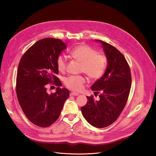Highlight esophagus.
I'll return each instance as SVG.
<instances>
[{
    "mask_svg": "<svg viewBox=\"0 0 156 156\" xmlns=\"http://www.w3.org/2000/svg\"><path fill=\"white\" fill-rule=\"evenodd\" d=\"M70 96H78L79 93H75V92H72V93H70Z\"/></svg>",
    "mask_w": 156,
    "mask_h": 156,
    "instance_id": "obj_1",
    "label": "esophagus"
}]
</instances>
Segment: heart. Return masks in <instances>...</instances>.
I'll return each instance as SVG.
<instances>
[{
  "mask_svg": "<svg viewBox=\"0 0 156 156\" xmlns=\"http://www.w3.org/2000/svg\"><path fill=\"white\" fill-rule=\"evenodd\" d=\"M70 55L81 63V71L93 80L101 79L107 67V58L101 54H98L94 49L86 44H80L70 51ZM58 71L63 72L66 68V62L63 56H58L56 59ZM64 83L70 90L79 91L83 88L86 79L80 76H71L65 78Z\"/></svg>",
  "mask_w": 156,
  "mask_h": 156,
  "instance_id": "1",
  "label": "heart"
}]
</instances>
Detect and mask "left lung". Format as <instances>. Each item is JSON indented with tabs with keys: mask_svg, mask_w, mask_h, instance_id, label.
Returning <instances> with one entry per match:
<instances>
[{
	"mask_svg": "<svg viewBox=\"0 0 156 156\" xmlns=\"http://www.w3.org/2000/svg\"><path fill=\"white\" fill-rule=\"evenodd\" d=\"M100 42L107 58L108 65L103 76L96 81L91 90L100 100L87 96V102L81 107L85 119L93 126L102 128L115 122L126 104L131 86L129 66L124 55L113 46Z\"/></svg>",
	"mask_w": 156,
	"mask_h": 156,
	"instance_id": "8db88e82",
	"label": "left lung"
}]
</instances>
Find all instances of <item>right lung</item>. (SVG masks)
Masks as SVG:
<instances>
[{
    "mask_svg": "<svg viewBox=\"0 0 156 156\" xmlns=\"http://www.w3.org/2000/svg\"><path fill=\"white\" fill-rule=\"evenodd\" d=\"M66 48L60 39L45 38L30 48L20 61L16 91L20 105L28 120L40 127H48L58 119L69 91L61 88L56 59ZM57 86L48 94L47 86Z\"/></svg>",
    "mask_w": 156,
    "mask_h": 156,
    "instance_id": "right-lung-1",
    "label": "right lung"
}]
</instances>
